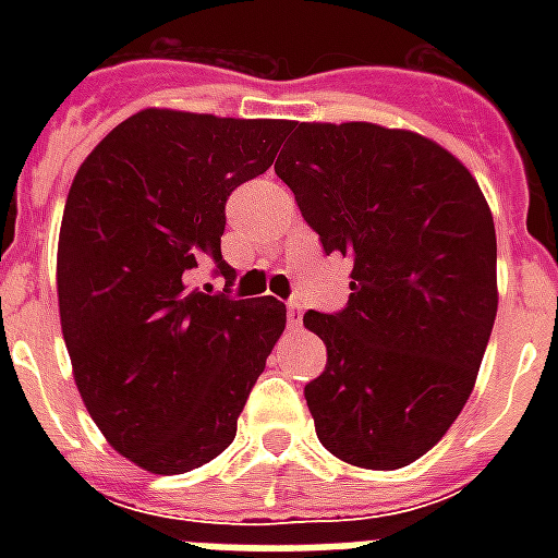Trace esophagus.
<instances>
[{
  "label": "esophagus",
  "mask_w": 558,
  "mask_h": 558,
  "mask_svg": "<svg viewBox=\"0 0 558 558\" xmlns=\"http://www.w3.org/2000/svg\"><path fill=\"white\" fill-rule=\"evenodd\" d=\"M287 316H290V326L292 328L302 326V304L290 302V311H287Z\"/></svg>",
  "instance_id": "esophagus-1"
}]
</instances>
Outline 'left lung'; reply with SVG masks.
I'll return each instance as SVG.
<instances>
[{"label": "left lung", "instance_id": "8db88e82", "mask_svg": "<svg viewBox=\"0 0 558 558\" xmlns=\"http://www.w3.org/2000/svg\"><path fill=\"white\" fill-rule=\"evenodd\" d=\"M326 254L352 263L350 302L307 311L326 371L304 386L343 463L410 466L466 407L496 319V230L478 182L412 131L292 122L275 160Z\"/></svg>", "mask_w": 558, "mask_h": 558}]
</instances>
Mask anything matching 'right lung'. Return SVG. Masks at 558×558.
<instances>
[{"label":"right lung","mask_w":558,"mask_h":558,"mask_svg":"<svg viewBox=\"0 0 558 558\" xmlns=\"http://www.w3.org/2000/svg\"><path fill=\"white\" fill-rule=\"evenodd\" d=\"M290 122L143 110L92 148L59 232V316L80 398L119 454L155 475L235 439L287 304L232 299L227 199L275 163ZM215 265L223 293L193 287Z\"/></svg>","instance_id":"obj_1"}]
</instances>
